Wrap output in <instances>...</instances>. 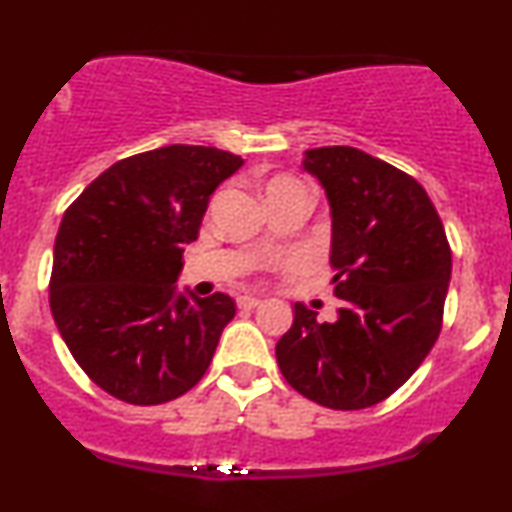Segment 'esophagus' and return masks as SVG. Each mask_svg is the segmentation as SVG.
I'll use <instances>...</instances> for the list:
<instances>
[{"instance_id": "obj_1", "label": "esophagus", "mask_w": 512, "mask_h": 512, "mask_svg": "<svg viewBox=\"0 0 512 512\" xmlns=\"http://www.w3.org/2000/svg\"><path fill=\"white\" fill-rule=\"evenodd\" d=\"M257 305H262V300L255 298V295H240V298H238L240 310H255Z\"/></svg>"}]
</instances>
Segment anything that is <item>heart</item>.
Wrapping results in <instances>:
<instances>
[{
  "label": "heart",
  "instance_id": "b5f03b06",
  "mask_svg": "<svg viewBox=\"0 0 512 512\" xmlns=\"http://www.w3.org/2000/svg\"><path fill=\"white\" fill-rule=\"evenodd\" d=\"M286 183H295V181H293V178H283V176L281 178H274V181H269L267 190L274 188V186H286Z\"/></svg>",
  "mask_w": 512,
  "mask_h": 512
}]
</instances>
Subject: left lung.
I'll return each mask as SVG.
<instances>
[{"mask_svg": "<svg viewBox=\"0 0 512 512\" xmlns=\"http://www.w3.org/2000/svg\"><path fill=\"white\" fill-rule=\"evenodd\" d=\"M303 166L331 207L336 322L295 303L276 362L295 391L331 410L389 398L436 343L451 281L446 231L415 178L357 150H307Z\"/></svg>", "mask_w": 512, "mask_h": 512, "instance_id": "left-lung-1", "label": "left lung"}]
</instances>
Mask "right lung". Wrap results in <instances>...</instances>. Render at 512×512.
<instances>
[{"label":"right lung","instance_id":"1","mask_svg":"<svg viewBox=\"0 0 512 512\" xmlns=\"http://www.w3.org/2000/svg\"><path fill=\"white\" fill-rule=\"evenodd\" d=\"M240 166L217 147L166 145L112 164L64 212L49 307L80 369L109 396L159 405L207 372L236 303L178 293L176 281L209 197Z\"/></svg>","mask_w":512,"mask_h":512}]
</instances>
